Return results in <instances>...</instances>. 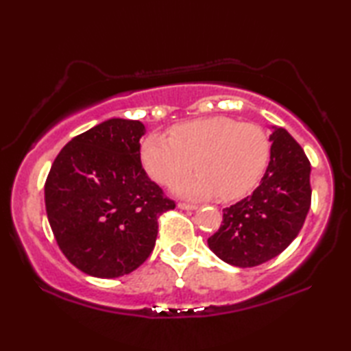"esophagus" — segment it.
I'll return each instance as SVG.
<instances>
[{
    "label": "esophagus",
    "mask_w": 351,
    "mask_h": 351,
    "mask_svg": "<svg viewBox=\"0 0 351 351\" xmlns=\"http://www.w3.org/2000/svg\"><path fill=\"white\" fill-rule=\"evenodd\" d=\"M178 207L182 210H197L198 207L193 206V204H189V203H178Z\"/></svg>",
    "instance_id": "1"
}]
</instances>
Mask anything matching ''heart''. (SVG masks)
<instances>
[{
    "instance_id": "1",
    "label": "heart",
    "mask_w": 351,
    "mask_h": 351,
    "mask_svg": "<svg viewBox=\"0 0 351 351\" xmlns=\"http://www.w3.org/2000/svg\"><path fill=\"white\" fill-rule=\"evenodd\" d=\"M269 139L255 123H240L232 117L195 119L162 134L147 136L141 145V161L159 184H173L190 170L199 173L173 186L184 198L217 197L234 201L257 186L268 165Z\"/></svg>"
}]
</instances>
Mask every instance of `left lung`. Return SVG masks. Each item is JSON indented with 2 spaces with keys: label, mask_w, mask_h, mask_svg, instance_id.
Instances as JSON below:
<instances>
[{
  "label": "left lung",
  "mask_w": 351,
  "mask_h": 351,
  "mask_svg": "<svg viewBox=\"0 0 351 351\" xmlns=\"http://www.w3.org/2000/svg\"><path fill=\"white\" fill-rule=\"evenodd\" d=\"M269 164L260 186L223 209L207 245L226 263L252 268L277 257L299 235L311 206V165L285 128L272 127Z\"/></svg>",
  "instance_id": "obj_1"
}]
</instances>
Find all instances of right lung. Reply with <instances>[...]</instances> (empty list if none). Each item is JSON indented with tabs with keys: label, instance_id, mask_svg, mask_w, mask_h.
Listing matches in <instances>:
<instances>
[{
	"label": "right lung",
	"instance_id": "obj_1",
	"mask_svg": "<svg viewBox=\"0 0 351 351\" xmlns=\"http://www.w3.org/2000/svg\"><path fill=\"white\" fill-rule=\"evenodd\" d=\"M144 123L112 117L75 136L45 184L58 247L88 276L130 274L152 254L158 218L175 209L141 164Z\"/></svg>",
	"mask_w": 351,
	"mask_h": 351
}]
</instances>
